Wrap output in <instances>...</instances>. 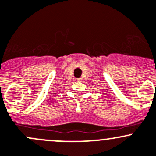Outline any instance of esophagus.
I'll list each match as a JSON object with an SVG mask.
<instances>
[{"instance_id":"esophagus-1","label":"esophagus","mask_w":156,"mask_h":156,"mask_svg":"<svg viewBox=\"0 0 156 156\" xmlns=\"http://www.w3.org/2000/svg\"><path fill=\"white\" fill-rule=\"evenodd\" d=\"M76 82H81V81H82L81 78H76Z\"/></svg>"}]
</instances>
